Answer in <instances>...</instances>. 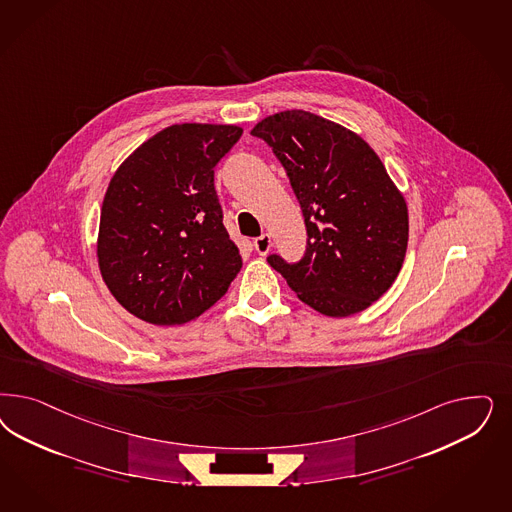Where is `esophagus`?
Wrapping results in <instances>:
<instances>
[{
	"label": "esophagus",
	"instance_id": "34e87169",
	"mask_svg": "<svg viewBox=\"0 0 512 512\" xmlns=\"http://www.w3.org/2000/svg\"><path fill=\"white\" fill-rule=\"evenodd\" d=\"M271 237L264 233V235H260V237H256L254 239V248H256V252L260 254V256H265L269 250H271Z\"/></svg>",
	"mask_w": 512,
	"mask_h": 512
}]
</instances>
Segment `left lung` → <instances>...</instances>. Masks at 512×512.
Returning a JSON list of instances; mask_svg holds the SVG:
<instances>
[{"label": "left lung", "instance_id": "8db88e82", "mask_svg": "<svg viewBox=\"0 0 512 512\" xmlns=\"http://www.w3.org/2000/svg\"><path fill=\"white\" fill-rule=\"evenodd\" d=\"M279 158L307 228L297 264L267 256L297 297L326 316L373 305L396 281L409 241L407 203L358 133L307 111H282L252 128Z\"/></svg>", "mask_w": 512, "mask_h": 512}]
</instances>
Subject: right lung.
<instances>
[{
  "instance_id": "right-lung-1",
  "label": "right lung",
  "mask_w": 512,
  "mask_h": 512,
  "mask_svg": "<svg viewBox=\"0 0 512 512\" xmlns=\"http://www.w3.org/2000/svg\"><path fill=\"white\" fill-rule=\"evenodd\" d=\"M241 133L230 124H173L116 169L101 205L98 264L128 313L177 326L228 292L243 262L222 224L215 165Z\"/></svg>"
}]
</instances>
